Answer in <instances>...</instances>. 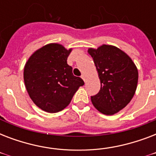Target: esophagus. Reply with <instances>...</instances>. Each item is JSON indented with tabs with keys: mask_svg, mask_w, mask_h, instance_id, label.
Returning a JSON list of instances; mask_svg holds the SVG:
<instances>
[{
	"mask_svg": "<svg viewBox=\"0 0 156 156\" xmlns=\"http://www.w3.org/2000/svg\"><path fill=\"white\" fill-rule=\"evenodd\" d=\"M81 78H83V80L84 81V82H85V83H86V77H85V75H84V74H83V75L81 76Z\"/></svg>",
	"mask_w": 156,
	"mask_h": 156,
	"instance_id": "34e87169",
	"label": "esophagus"
}]
</instances>
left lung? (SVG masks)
I'll use <instances>...</instances> for the list:
<instances>
[{
	"label": "left lung",
	"mask_w": 156,
	"mask_h": 156,
	"mask_svg": "<svg viewBox=\"0 0 156 156\" xmlns=\"http://www.w3.org/2000/svg\"><path fill=\"white\" fill-rule=\"evenodd\" d=\"M100 79V91L91 96L95 108L105 115H113L130 102L138 84L135 65L123 51L111 45L89 48Z\"/></svg>",
	"instance_id": "left-lung-1"
}]
</instances>
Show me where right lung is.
Listing matches in <instances>:
<instances>
[{"instance_id":"obj_1","label":"right lung","mask_w":156,"mask_h":156,"mask_svg":"<svg viewBox=\"0 0 156 156\" xmlns=\"http://www.w3.org/2000/svg\"><path fill=\"white\" fill-rule=\"evenodd\" d=\"M71 49L58 44L45 45L31 55L24 67V83L32 101L48 112L61 111L84 82L67 64Z\"/></svg>"}]
</instances>
